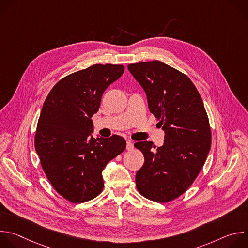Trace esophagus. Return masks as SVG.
Returning <instances> with one entry per match:
<instances>
[{"label":"esophagus","mask_w":248,"mask_h":248,"mask_svg":"<svg viewBox=\"0 0 248 248\" xmlns=\"http://www.w3.org/2000/svg\"><path fill=\"white\" fill-rule=\"evenodd\" d=\"M126 149L127 150H132L133 149V143H132L131 140L126 141Z\"/></svg>","instance_id":"obj_1"}]
</instances>
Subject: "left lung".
<instances>
[{
  "instance_id": "left-lung-1",
  "label": "left lung",
  "mask_w": 248,
  "mask_h": 248,
  "mask_svg": "<svg viewBox=\"0 0 248 248\" xmlns=\"http://www.w3.org/2000/svg\"><path fill=\"white\" fill-rule=\"evenodd\" d=\"M127 68L145 91L149 110L165 131L161 147L151 141L134 144L144 155L135 175L136 187L147 199L169 202L186 192L204 166L211 148L208 116L196 87L178 69L160 61Z\"/></svg>"
}]
</instances>
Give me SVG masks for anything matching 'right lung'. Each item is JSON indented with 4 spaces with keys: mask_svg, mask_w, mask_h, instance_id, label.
<instances>
[{
    "mask_svg": "<svg viewBox=\"0 0 248 248\" xmlns=\"http://www.w3.org/2000/svg\"><path fill=\"white\" fill-rule=\"evenodd\" d=\"M124 70L122 64H93L61 79L44 102L35 149L53 187L73 203L101 193L104 168L125 149L122 136L94 138L91 120L104 91Z\"/></svg>",
    "mask_w": 248,
    "mask_h": 248,
    "instance_id": "obj_1",
    "label": "right lung"
}]
</instances>
